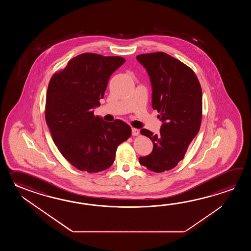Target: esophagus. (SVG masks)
Instances as JSON below:
<instances>
[{"instance_id": "1", "label": "esophagus", "mask_w": 251, "mask_h": 251, "mask_svg": "<svg viewBox=\"0 0 251 251\" xmlns=\"http://www.w3.org/2000/svg\"><path fill=\"white\" fill-rule=\"evenodd\" d=\"M139 133H140V131H139L138 129L132 128V134H133V136H137V135H139Z\"/></svg>"}]
</instances>
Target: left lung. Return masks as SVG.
<instances>
[{
  "label": "left lung",
  "instance_id": "obj_1",
  "mask_svg": "<svg viewBox=\"0 0 251 251\" xmlns=\"http://www.w3.org/2000/svg\"><path fill=\"white\" fill-rule=\"evenodd\" d=\"M150 76L151 106L162 121L160 133L147 129L141 133L153 143L151 153L139 162L149 171L163 172L184 159L202 121V89L191 68L163 52L136 56Z\"/></svg>",
  "mask_w": 251,
  "mask_h": 251
}]
</instances>
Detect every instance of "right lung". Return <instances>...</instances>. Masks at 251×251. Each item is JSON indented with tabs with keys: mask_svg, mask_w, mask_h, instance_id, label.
Listing matches in <instances>:
<instances>
[{
	"mask_svg": "<svg viewBox=\"0 0 251 251\" xmlns=\"http://www.w3.org/2000/svg\"><path fill=\"white\" fill-rule=\"evenodd\" d=\"M125 62L120 56L81 53L49 81L46 122L60 152L79 171L107 170L118 145L131 136V127L122 120L106 122L93 113L110 76Z\"/></svg>",
	"mask_w": 251,
	"mask_h": 251,
	"instance_id": "1",
	"label": "right lung"
}]
</instances>
